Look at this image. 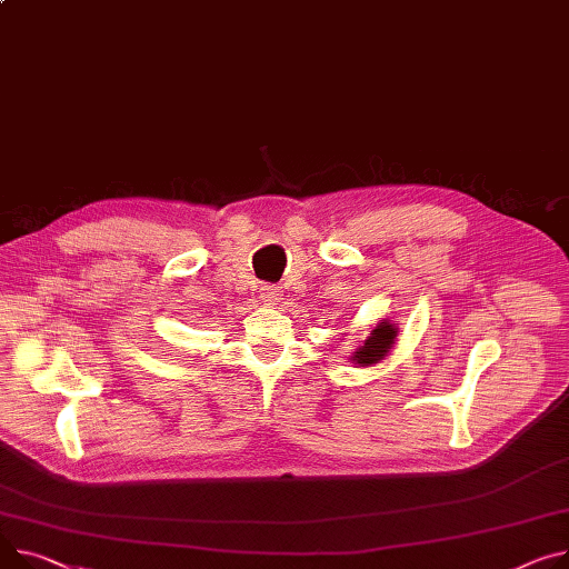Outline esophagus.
Here are the masks:
<instances>
[{"label":"esophagus","mask_w":569,"mask_h":569,"mask_svg":"<svg viewBox=\"0 0 569 569\" xmlns=\"http://www.w3.org/2000/svg\"><path fill=\"white\" fill-rule=\"evenodd\" d=\"M260 295H262L264 301H268V305H274V301H279V299L283 297V290H281V286L264 283V286L260 288Z\"/></svg>","instance_id":"obj_1"}]
</instances>
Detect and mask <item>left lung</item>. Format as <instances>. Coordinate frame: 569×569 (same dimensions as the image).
I'll return each mask as SVG.
<instances>
[{
  "label": "left lung",
  "mask_w": 569,
  "mask_h": 569,
  "mask_svg": "<svg viewBox=\"0 0 569 569\" xmlns=\"http://www.w3.org/2000/svg\"><path fill=\"white\" fill-rule=\"evenodd\" d=\"M393 338H396V327L389 322H380L366 338V343L355 352L352 361H357L361 366L377 363L380 359H385L389 355V350L393 348Z\"/></svg>",
  "instance_id": "left-lung-1"
}]
</instances>
